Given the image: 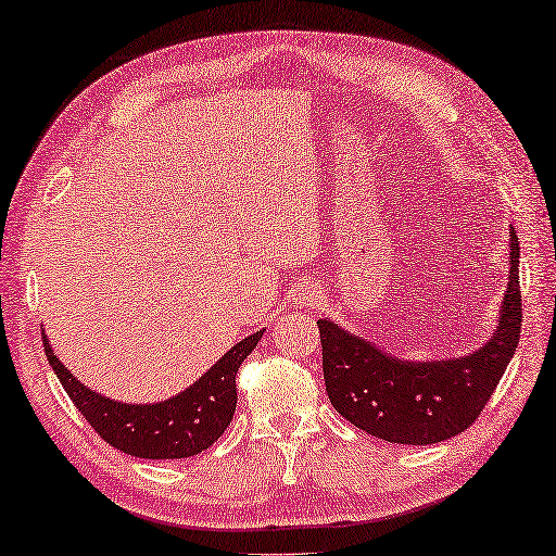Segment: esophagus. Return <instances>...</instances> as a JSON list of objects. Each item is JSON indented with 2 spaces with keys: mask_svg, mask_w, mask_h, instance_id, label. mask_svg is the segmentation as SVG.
I'll return each mask as SVG.
<instances>
[{
  "mask_svg": "<svg viewBox=\"0 0 556 556\" xmlns=\"http://www.w3.org/2000/svg\"><path fill=\"white\" fill-rule=\"evenodd\" d=\"M319 296H321L319 287L312 285V281H302V285L294 289V299L299 306H314L316 302H319Z\"/></svg>",
  "mask_w": 556,
  "mask_h": 556,
  "instance_id": "esophagus-1",
  "label": "esophagus"
}]
</instances>
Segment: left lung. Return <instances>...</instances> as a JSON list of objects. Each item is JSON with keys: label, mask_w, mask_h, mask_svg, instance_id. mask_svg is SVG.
I'll use <instances>...</instances> for the list:
<instances>
[{"label": "left lung", "mask_w": 556, "mask_h": 556, "mask_svg": "<svg viewBox=\"0 0 556 556\" xmlns=\"http://www.w3.org/2000/svg\"><path fill=\"white\" fill-rule=\"evenodd\" d=\"M507 294L500 326L465 358L413 364L386 356L354 333L319 319L326 393L343 418L368 435L403 445H430L468 430L488 405L522 333L519 242L509 235Z\"/></svg>", "instance_id": "obj_1"}]
</instances>
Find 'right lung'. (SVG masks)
<instances>
[{
    "label": "right lung",
    "mask_w": 556,
    "mask_h": 556,
    "mask_svg": "<svg viewBox=\"0 0 556 556\" xmlns=\"http://www.w3.org/2000/svg\"><path fill=\"white\" fill-rule=\"evenodd\" d=\"M262 333H252L232 346L188 391L153 405H126L103 399L76 381L54 356L47 337L43 351L68 399L105 443L148 460H175L207 451L230 426L237 405V371L260 343Z\"/></svg>",
    "instance_id": "right-lung-1"
}]
</instances>
